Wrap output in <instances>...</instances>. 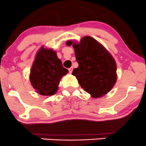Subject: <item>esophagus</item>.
<instances>
[{"instance_id": "esophagus-1", "label": "esophagus", "mask_w": 146, "mask_h": 146, "mask_svg": "<svg viewBox=\"0 0 146 146\" xmlns=\"http://www.w3.org/2000/svg\"><path fill=\"white\" fill-rule=\"evenodd\" d=\"M68 71H69L70 73H72V71H73V67H71L68 68Z\"/></svg>"}]
</instances>
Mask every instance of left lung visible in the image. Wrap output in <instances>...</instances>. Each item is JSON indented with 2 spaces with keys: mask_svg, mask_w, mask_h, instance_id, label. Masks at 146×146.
<instances>
[{
  "mask_svg": "<svg viewBox=\"0 0 146 146\" xmlns=\"http://www.w3.org/2000/svg\"><path fill=\"white\" fill-rule=\"evenodd\" d=\"M72 44L79 64L72 74L82 88L94 98L108 93L117 80L116 63L111 55L90 36L84 37L80 44L66 42L68 46Z\"/></svg>",
  "mask_w": 146,
  "mask_h": 146,
  "instance_id": "8db88e82",
  "label": "left lung"
}]
</instances>
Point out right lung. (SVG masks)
<instances>
[{"label": "right lung", "mask_w": 146, "mask_h": 146, "mask_svg": "<svg viewBox=\"0 0 146 146\" xmlns=\"http://www.w3.org/2000/svg\"><path fill=\"white\" fill-rule=\"evenodd\" d=\"M68 72L64 68L56 52L40 48L30 73V82L34 89L42 95H52L56 93L60 79Z\"/></svg>", "instance_id": "add662e5"}]
</instances>
